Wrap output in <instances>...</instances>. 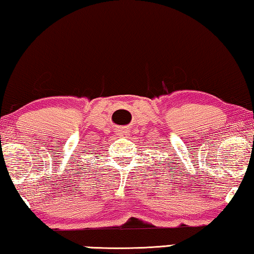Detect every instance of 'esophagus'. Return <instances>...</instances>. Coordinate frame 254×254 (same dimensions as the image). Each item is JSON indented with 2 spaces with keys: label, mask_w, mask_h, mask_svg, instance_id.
Instances as JSON below:
<instances>
[{
  "label": "esophagus",
  "mask_w": 254,
  "mask_h": 254,
  "mask_svg": "<svg viewBox=\"0 0 254 254\" xmlns=\"http://www.w3.org/2000/svg\"><path fill=\"white\" fill-rule=\"evenodd\" d=\"M118 135L120 136V137H123V136L129 135V131L126 130V129H119V130H118Z\"/></svg>",
  "instance_id": "1"
}]
</instances>
